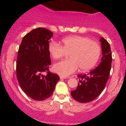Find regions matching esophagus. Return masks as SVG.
Masks as SVG:
<instances>
[{"label":"esophagus","instance_id":"34e87169","mask_svg":"<svg viewBox=\"0 0 126 126\" xmlns=\"http://www.w3.org/2000/svg\"><path fill=\"white\" fill-rule=\"evenodd\" d=\"M60 78L61 79H66V77H64V76H60Z\"/></svg>","mask_w":126,"mask_h":126}]
</instances>
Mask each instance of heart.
<instances>
[{
	"label": "heart",
	"mask_w": 126,
	"mask_h": 126,
	"mask_svg": "<svg viewBox=\"0 0 126 126\" xmlns=\"http://www.w3.org/2000/svg\"><path fill=\"white\" fill-rule=\"evenodd\" d=\"M62 43V46L56 42H50L48 51L55 60L70 53V59L55 63L53 66V71L64 77L74 73L78 67L82 72L91 70L100 57V46L88 37L69 36L63 38Z\"/></svg>",
	"instance_id": "heart-1"
}]
</instances>
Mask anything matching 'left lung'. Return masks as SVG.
<instances>
[{
	"label": "left lung",
	"instance_id": "obj_1",
	"mask_svg": "<svg viewBox=\"0 0 126 126\" xmlns=\"http://www.w3.org/2000/svg\"><path fill=\"white\" fill-rule=\"evenodd\" d=\"M102 57L98 66L85 75H79V83L71 95L76 101L82 103L90 102L97 98L104 90L108 81L112 63V54L110 44L103 37L99 39Z\"/></svg>",
	"mask_w": 126,
	"mask_h": 126
}]
</instances>
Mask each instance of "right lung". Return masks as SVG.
I'll list each match as a JSON object with an SVG mask.
<instances>
[{
    "mask_svg": "<svg viewBox=\"0 0 126 126\" xmlns=\"http://www.w3.org/2000/svg\"><path fill=\"white\" fill-rule=\"evenodd\" d=\"M53 32L44 28L32 30L23 37L19 48L16 62V76L22 91L29 97L43 101L54 92L60 79L50 73L51 64L48 46ZM47 71L44 76L42 73Z\"/></svg>",
    "mask_w": 126,
    "mask_h": 126,
    "instance_id": "obj_1",
    "label": "right lung"
}]
</instances>
